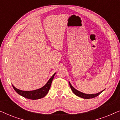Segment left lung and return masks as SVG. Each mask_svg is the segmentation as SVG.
<instances>
[{"label": "left lung", "instance_id": "1", "mask_svg": "<svg viewBox=\"0 0 120 120\" xmlns=\"http://www.w3.org/2000/svg\"><path fill=\"white\" fill-rule=\"evenodd\" d=\"M69 83L70 87V88H71L72 91L73 92V93H74L76 96L79 97L84 98V99H90V98H93L96 97L98 96V95L101 94L102 92L104 91V90H103L102 91L100 92H99V93H96V94H86V93H82V92H81L77 90L76 89H75V88L74 87H73V86L71 85V83H70V82H69Z\"/></svg>", "mask_w": 120, "mask_h": 120}]
</instances>
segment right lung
<instances>
[{
  "instance_id": "obj_1",
  "label": "right lung",
  "mask_w": 120,
  "mask_h": 120,
  "mask_svg": "<svg viewBox=\"0 0 120 120\" xmlns=\"http://www.w3.org/2000/svg\"><path fill=\"white\" fill-rule=\"evenodd\" d=\"M55 74L56 73L54 74L51 77V78L42 87L35 90H33V91H22V90L17 89V88H16L13 85L12 87L15 90V91L18 94H19L21 96L23 97H25L26 98L33 100L40 99V98L44 97L47 94V93H48L49 90H50V88L52 80L53 79L54 76H55Z\"/></svg>"
}]
</instances>
